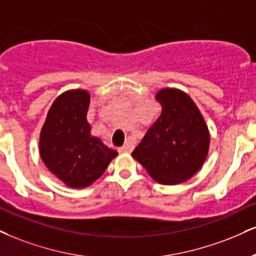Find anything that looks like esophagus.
<instances>
[{"label":"esophagus","instance_id":"1","mask_svg":"<svg viewBox=\"0 0 256 256\" xmlns=\"http://www.w3.org/2000/svg\"><path fill=\"white\" fill-rule=\"evenodd\" d=\"M132 149H134V146H131L130 142H128V143H126L125 146H122V148H119L118 152H119L120 154H126V152H131Z\"/></svg>","mask_w":256,"mask_h":256}]
</instances>
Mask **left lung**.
I'll return each instance as SVG.
<instances>
[{
	"label": "left lung",
	"instance_id": "1",
	"mask_svg": "<svg viewBox=\"0 0 256 256\" xmlns=\"http://www.w3.org/2000/svg\"><path fill=\"white\" fill-rule=\"evenodd\" d=\"M155 98L162 106L161 116L131 155L155 181L178 184L202 167L210 132L194 101L184 92L163 88Z\"/></svg>",
	"mask_w": 256,
	"mask_h": 256
}]
</instances>
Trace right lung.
<instances>
[{"instance_id": "add662e5", "label": "right lung", "mask_w": 256, "mask_h": 256, "mask_svg": "<svg viewBox=\"0 0 256 256\" xmlns=\"http://www.w3.org/2000/svg\"><path fill=\"white\" fill-rule=\"evenodd\" d=\"M89 102L90 95L84 89L64 92L54 101L40 131V158L70 188L90 186L118 155L90 134Z\"/></svg>"}]
</instances>
